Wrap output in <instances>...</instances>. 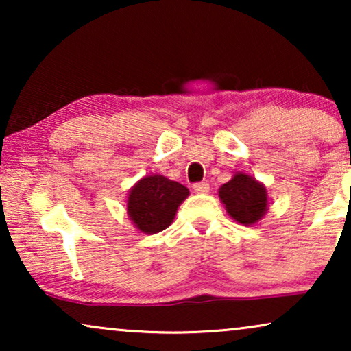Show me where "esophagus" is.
<instances>
[{
  "mask_svg": "<svg viewBox=\"0 0 351 351\" xmlns=\"http://www.w3.org/2000/svg\"><path fill=\"white\" fill-rule=\"evenodd\" d=\"M193 190H195V193L204 195V193H209L210 189H209L208 182H198V184L193 185Z\"/></svg>",
  "mask_w": 351,
  "mask_h": 351,
  "instance_id": "34e87169",
  "label": "esophagus"
}]
</instances>
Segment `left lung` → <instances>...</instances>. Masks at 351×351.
Returning <instances> with one entry per match:
<instances>
[{
    "label": "left lung",
    "mask_w": 351,
    "mask_h": 351,
    "mask_svg": "<svg viewBox=\"0 0 351 351\" xmlns=\"http://www.w3.org/2000/svg\"><path fill=\"white\" fill-rule=\"evenodd\" d=\"M219 198L230 217L244 227L256 225L268 210L265 185L244 172H237L220 186Z\"/></svg>",
    "instance_id": "1"
}]
</instances>
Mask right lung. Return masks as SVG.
<instances>
[{"instance_id":"obj_1","label":"right lung","mask_w":351,"mask_h":351,"mask_svg":"<svg viewBox=\"0 0 351 351\" xmlns=\"http://www.w3.org/2000/svg\"><path fill=\"white\" fill-rule=\"evenodd\" d=\"M190 191L161 174L142 177L128 191V217L141 233L155 234L169 227Z\"/></svg>"}]
</instances>
